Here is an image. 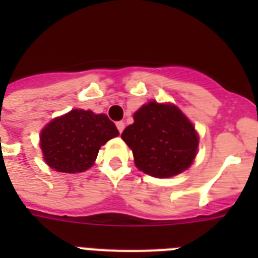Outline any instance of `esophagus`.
Returning <instances> with one entry per match:
<instances>
[{
	"mask_svg": "<svg viewBox=\"0 0 258 258\" xmlns=\"http://www.w3.org/2000/svg\"><path fill=\"white\" fill-rule=\"evenodd\" d=\"M116 127H117V130H119V133H123V130H124V127H125L124 121H117Z\"/></svg>",
	"mask_w": 258,
	"mask_h": 258,
	"instance_id": "obj_1",
	"label": "esophagus"
}]
</instances>
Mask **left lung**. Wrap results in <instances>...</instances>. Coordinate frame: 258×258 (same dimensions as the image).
I'll list each match as a JSON object with an SVG mask.
<instances>
[{"mask_svg":"<svg viewBox=\"0 0 258 258\" xmlns=\"http://www.w3.org/2000/svg\"><path fill=\"white\" fill-rule=\"evenodd\" d=\"M121 139L133 150L138 169L157 178L184 171L198 149V135L187 117L175 105L155 101L134 113Z\"/></svg>","mask_w":258,"mask_h":258,"instance_id":"1","label":"left lung"}]
</instances>
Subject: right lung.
I'll list each match as a JSON object with an SVG mask.
<instances>
[{
    "mask_svg": "<svg viewBox=\"0 0 258 258\" xmlns=\"http://www.w3.org/2000/svg\"><path fill=\"white\" fill-rule=\"evenodd\" d=\"M117 135L116 125L104 113L72 109L42 130L40 146L52 169L82 172L93 165L101 146Z\"/></svg>",
    "mask_w": 258,
    "mask_h": 258,
    "instance_id": "add662e5",
    "label": "right lung"
}]
</instances>
